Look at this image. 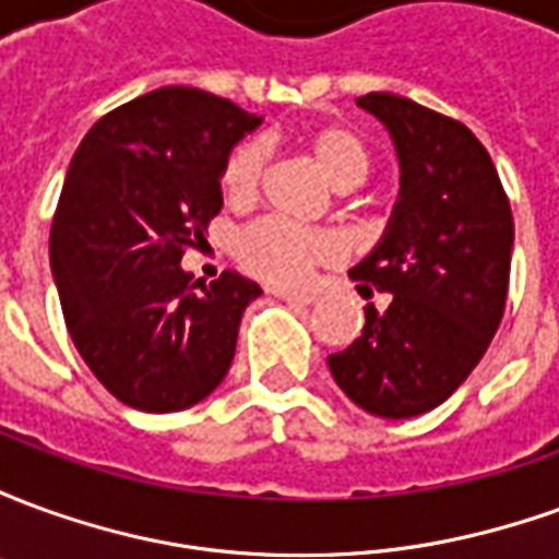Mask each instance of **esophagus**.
Listing matches in <instances>:
<instances>
[{
    "label": "esophagus",
    "instance_id": "34e87169",
    "mask_svg": "<svg viewBox=\"0 0 559 559\" xmlns=\"http://www.w3.org/2000/svg\"><path fill=\"white\" fill-rule=\"evenodd\" d=\"M272 293L284 299V302H299V305H311L317 299L314 293H305V290H284V287H272Z\"/></svg>",
    "mask_w": 559,
    "mask_h": 559
}]
</instances>
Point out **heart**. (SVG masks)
Segmentation results:
<instances>
[{
    "label": "heart",
    "mask_w": 559,
    "mask_h": 559,
    "mask_svg": "<svg viewBox=\"0 0 559 559\" xmlns=\"http://www.w3.org/2000/svg\"><path fill=\"white\" fill-rule=\"evenodd\" d=\"M302 143L338 188L365 182L371 170V152L353 128L323 122L302 131ZM266 176V146L245 140L224 158L221 191L233 206H245L260 194ZM338 254V239L320 227H299L284 218H260L236 239V257L251 275L272 284H296L320 263Z\"/></svg>",
    "instance_id": "1"
}]
</instances>
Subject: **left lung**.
<instances>
[{
  "instance_id": "left-lung-1",
  "label": "left lung",
  "mask_w": 559,
  "mask_h": 559,
  "mask_svg": "<svg viewBox=\"0 0 559 559\" xmlns=\"http://www.w3.org/2000/svg\"><path fill=\"white\" fill-rule=\"evenodd\" d=\"M395 140L401 200L383 242L350 269L362 335L329 356L344 395L371 416L411 419L440 407L488 350L512 266V206L488 148L457 119L392 92L356 98Z\"/></svg>"
}]
</instances>
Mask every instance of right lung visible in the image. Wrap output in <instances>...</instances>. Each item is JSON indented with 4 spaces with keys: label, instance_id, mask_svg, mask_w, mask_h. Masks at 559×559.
Masks as SVG:
<instances>
[{
    "label": "right lung",
    "instance_id": "add662e5",
    "mask_svg": "<svg viewBox=\"0 0 559 559\" xmlns=\"http://www.w3.org/2000/svg\"><path fill=\"white\" fill-rule=\"evenodd\" d=\"M260 119L227 98L164 86L102 116L68 167L50 230L74 347L114 399L143 413L203 401L230 371L254 281L182 269L221 212V167Z\"/></svg>",
    "mask_w": 559,
    "mask_h": 559
}]
</instances>
